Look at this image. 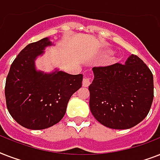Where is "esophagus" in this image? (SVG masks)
Returning <instances> with one entry per match:
<instances>
[{
  "label": "esophagus",
  "instance_id": "esophagus-1",
  "mask_svg": "<svg viewBox=\"0 0 160 160\" xmlns=\"http://www.w3.org/2000/svg\"><path fill=\"white\" fill-rule=\"evenodd\" d=\"M90 83H91V80H90V78L88 77V76H85L84 79H83V86H84V87H88V86L90 85Z\"/></svg>",
  "mask_w": 160,
  "mask_h": 160
}]
</instances>
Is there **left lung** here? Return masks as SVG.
<instances>
[{
    "label": "left lung",
    "mask_w": 160,
    "mask_h": 160,
    "mask_svg": "<svg viewBox=\"0 0 160 160\" xmlns=\"http://www.w3.org/2000/svg\"><path fill=\"white\" fill-rule=\"evenodd\" d=\"M92 70L90 109L100 124L127 129L147 116L154 99V78L140 58L131 55L124 65L116 63Z\"/></svg>",
    "instance_id": "obj_1"
}]
</instances>
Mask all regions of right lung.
Here are the masks:
<instances>
[{
    "instance_id": "right-lung-1",
    "label": "right lung",
    "mask_w": 160,
    "mask_h": 160,
    "mask_svg": "<svg viewBox=\"0 0 160 160\" xmlns=\"http://www.w3.org/2000/svg\"><path fill=\"white\" fill-rule=\"evenodd\" d=\"M53 46L50 37L27 45L11 64L6 78L8 111L26 129H47L60 122L71 95L82 86V74L70 75L58 68L51 72L37 70V58Z\"/></svg>"
}]
</instances>
